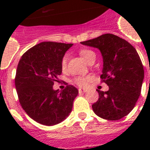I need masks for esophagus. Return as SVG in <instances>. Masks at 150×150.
<instances>
[{
    "instance_id": "esophagus-1",
    "label": "esophagus",
    "mask_w": 150,
    "mask_h": 150,
    "mask_svg": "<svg viewBox=\"0 0 150 150\" xmlns=\"http://www.w3.org/2000/svg\"><path fill=\"white\" fill-rule=\"evenodd\" d=\"M86 89H79V93H86Z\"/></svg>"
}]
</instances>
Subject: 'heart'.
<instances>
[{"label":"heart","instance_id":"obj_1","mask_svg":"<svg viewBox=\"0 0 150 150\" xmlns=\"http://www.w3.org/2000/svg\"><path fill=\"white\" fill-rule=\"evenodd\" d=\"M79 54L86 60V61L89 63V61L93 60V59H96V54L94 53L93 50H88V49H82L79 51ZM67 61H68V57L67 55L62 57L61 62V66L62 70H64L67 67ZM91 80L90 76H76L74 78L73 82L76 85H78L80 87H85L86 86L89 81Z\"/></svg>","mask_w":150,"mask_h":150}]
</instances>
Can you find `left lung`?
<instances>
[{"label":"left lung","mask_w":150,"mask_h":150,"mask_svg":"<svg viewBox=\"0 0 150 150\" xmlns=\"http://www.w3.org/2000/svg\"><path fill=\"white\" fill-rule=\"evenodd\" d=\"M81 43L100 50V78L109 86L106 92L96 89L99 99L92 105L94 113L106 120H120L132 110L141 93L144 69L137 51L128 41L110 33Z\"/></svg>","instance_id":"1"}]
</instances>
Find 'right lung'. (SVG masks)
<instances>
[{
    "label": "right lung",
    "mask_w": 150,
    "mask_h": 150,
    "mask_svg": "<svg viewBox=\"0 0 150 150\" xmlns=\"http://www.w3.org/2000/svg\"><path fill=\"white\" fill-rule=\"evenodd\" d=\"M72 43L43 42L27 50L20 59L15 79L22 109L36 122L51 126L64 121L72 110L79 91L68 85L53 89L62 72L61 59Z\"/></svg>",
    "instance_id": "add662e5"
}]
</instances>
